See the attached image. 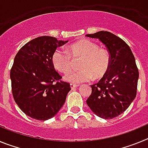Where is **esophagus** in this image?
Wrapping results in <instances>:
<instances>
[{
    "label": "esophagus",
    "mask_w": 148,
    "mask_h": 148,
    "mask_svg": "<svg viewBox=\"0 0 148 148\" xmlns=\"http://www.w3.org/2000/svg\"><path fill=\"white\" fill-rule=\"evenodd\" d=\"M77 87H78V85H76V84H70V87H71L72 90H74V89L76 88Z\"/></svg>",
    "instance_id": "1"
}]
</instances>
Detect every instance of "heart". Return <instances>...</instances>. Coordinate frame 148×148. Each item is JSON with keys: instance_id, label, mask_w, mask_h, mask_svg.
<instances>
[{"instance_id": "b5f03b06", "label": "heart", "mask_w": 148, "mask_h": 148, "mask_svg": "<svg viewBox=\"0 0 148 148\" xmlns=\"http://www.w3.org/2000/svg\"><path fill=\"white\" fill-rule=\"evenodd\" d=\"M70 53L64 48H58L52 56L53 66L60 73H66L73 66V57L82 58L79 63L80 70H70L64 76L68 82L79 84L88 82L92 78L97 79L104 77L110 64V56L107 49L88 39H82L70 45Z\"/></svg>"}]
</instances>
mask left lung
Masks as SVG:
<instances>
[{
  "label": "left lung",
  "instance_id": "8db88e82",
  "mask_svg": "<svg viewBox=\"0 0 148 148\" xmlns=\"http://www.w3.org/2000/svg\"><path fill=\"white\" fill-rule=\"evenodd\" d=\"M104 44L110 56L108 73L97 84L91 85L92 93L87 104L96 116L104 119L124 113L136 98L138 70L130 47L114 34L100 31L87 34Z\"/></svg>",
  "mask_w": 148,
  "mask_h": 148
}]
</instances>
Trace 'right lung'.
I'll return each mask as SVG.
<instances>
[{
    "label": "right lung",
    "instance_id": "right-lung-1",
    "mask_svg": "<svg viewBox=\"0 0 148 148\" xmlns=\"http://www.w3.org/2000/svg\"><path fill=\"white\" fill-rule=\"evenodd\" d=\"M67 42L40 36L23 46L15 56L10 71L13 97L23 113L34 119L53 118L71 90L70 84L59 82L61 76L52 61L57 47Z\"/></svg>",
    "mask_w": 148,
    "mask_h": 148
}]
</instances>
